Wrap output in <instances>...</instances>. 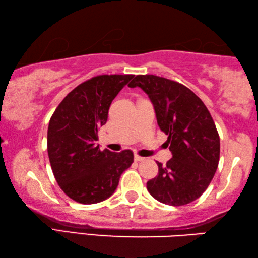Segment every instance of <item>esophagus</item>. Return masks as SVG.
<instances>
[{"mask_svg": "<svg viewBox=\"0 0 258 258\" xmlns=\"http://www.w3.org/2000/svg\"><path fill=\"white\" fill-rule=\"evenodd\" d=\"M144 160H145V157H142L139 155H135V161H136V162H141V161H144Z\"/></svg>", "mask_w": 258, "mask_h": 258, "instance_id": "1", "label": "esophagus"}]
</instances>
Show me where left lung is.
<instances>
[{
    "mask_svg": "<svg viewBox=\"0 0 258 258\" xmlns=\"http://www.w3.org/2000/svg\"><path fill=\"white\" fill-rule=\"evenodd\" d=\"M145 92L154 106L157 124L168 135L172 153L147 190L163 204L186 205L202 196L216 172L220 137L202 99L177 81L154 75H138L129 85Z\"/></svg>",
    "mask_w": 258,
    "mask_h": 258,
    "instance_id": "1",
    "label": "left lung"
}]
</instances>
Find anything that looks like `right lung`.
<instances>
[{"mask_svg": "<svg viewBox=\"0 0 258 258\" xmlns=\"http://www.w3.org/2000/svg\"><path fill=\"white\" fill-rule=\"evenodd\" d=\"M133 78L102 75L86 80L63 98L49 120L47 153L53 174L63 192L77 203L105 201L133 164L130 150L113 153L96 145L112 101Z\"/></svg>", "mask_w": 258, "mask_h": 258, "instance_id": "obj_1", "label": "right lung"}]
</instances>
